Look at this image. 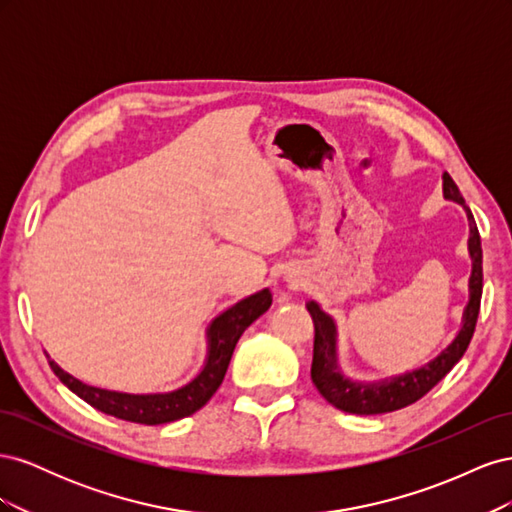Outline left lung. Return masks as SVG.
I'll return each mask as SVG.
<instances>
[{"label": "left lung", "instance_id": "obj_1", "mask_svg": "<svg viewBox=\"0 0 512 512\" xmlns=\"http://www.w3.org/2000/svg\"><path fill=\"white\" fill-rule=\"evenodd\" d=\"M442 190L446 200H455L468 213L470 222V239L468 250L472 258V275H470V301L463 309V322L457 337L448 344L436 359L425 363L423 367L406 371V374L391 376L374 382H356L344 376L337 359V327L335 320L324 314L316 301H307V312L314 320V361H312V382L320 395L331 406L350 414H384L401 410L414 401L427 395L448 371H451L463 352L468 350L470 339L476 329V318L480 309V294H483V250H480V235L474 222L472 211L466 207L459 188L453 177L442 175Z\"/></svg>", "mask_w": 512, "mask_h": 512}]
</instances>
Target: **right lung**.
Listing matches in <instances>:
<instances>
[{
	"instance_id": "1",
	"label": "right lung",
	"mask_w": 512,
	"mask_h": 512,
	"mask_svg": "<svg viewBox=\"0 0 512 512\" xmlns=\"http://www.w3.org/2000/svg\"><path fill=\"white\" fill-rule=\"evenodd\" d=\"M271 292L269 288L250 294L243 301L228 307L215 318L207 329V359L200 374L183 384L181 389L170 393H149V395H132L119 391H106L98 386H89L74 376L66 374L55 361L49 359L55 376L64 382L68 389L79 395L89 406L96 410L111 414L121 421L141 423V425H164L179 421L203 408L213 393L220 389V384L226 376L230 356L235 352V346L243 331L260 318L271 307Z\"/></svg>"
}]
</instances>
